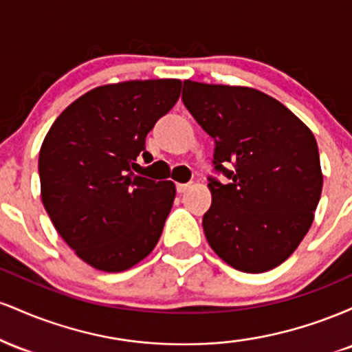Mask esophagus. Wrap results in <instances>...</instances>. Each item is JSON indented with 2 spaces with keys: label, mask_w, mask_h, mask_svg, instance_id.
<instances>
[{
  "label": "esophagus",
  "mask_w": 352,
  "mask_h": 352,
  "mask_svg": "<svg viewBox=\"0 0 352 352\" xmlns=\"http://www.w3.org/2000/svg\"><path fill=\"white\" fill-rule=\"evenodd\" d=\"M190 187H192V185H190V184H177V192L185 193Z\"/></svg>",
  "instance_id": "1"
}]
</instances>
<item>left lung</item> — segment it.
<instances>
[{"instance_id":"obj_1","label":"left lung","mask_w":352,"mask_h":352,"mask_svg":"<svg viewBox=\"0 0 352 352\" xmlns=\"http://www.w3.org/2000/svg\"><path fill=\"white\" fill-rule=\"evenodd\" d=\"M182 100L215 139L213 165L230 179H210L212 207L201 221L208 245L238 272L276 268L308 233L321 197L313 132L253 87L184 80Z\"/></svg>"}]
</instances>
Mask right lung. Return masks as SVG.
I'll use <instances>...</instances> for the list:
<instances>
[{"instance_id": "1", "label": "right lung", "mask_w": 352, "mask_h": 352, "mask_svg": "<svg viewBox=\"0 0 352 352\" xmlns=\"http://www.w3.org/2000/svg\"><path fill=\"white\" fill-rule=\"evenodd\" d=\"M182 80L106 84L60 112L39 151L41 200L82 261L119 273L155 248L175 185L135 175L145 137L180 98Z\"/></svg>"}]
</instances>
